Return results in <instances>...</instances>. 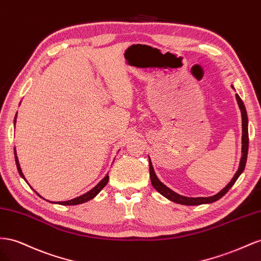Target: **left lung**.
I'll list each match as a JSON object with an SVG mask.
<instances>
[{
	"instance_id": "8db88e82",
	"label": "left lung",
	"mask_w": 261,
	"mask_h": 261,
	"mask_svg": "<svg viewBox=\"0 0 261 261\" xmlns=\"http://www.w3.org/2000/svg\"><path fill=\"white\" fill-rule=\"evenodd\" d=\"M233 87V86H232ZM234 88V87H233ZM236 100L238 106H240L241 113H242V128H243V136H242V159L240 163V167H238L236 174L232 178V180L228 182L226 187L221 190L218 195L212 196V197H200V198H189V197H185L180 196L173 191L172 189H169L167 186L164 185L159 178L156 176L154 168L152 165V162L148 158V164H150V177H151V182L153 185V187L158 190L162 196L167 198L168 200L173 201V202L184 204V205H199V204H204V203H212L221 199L225 193L232 188V186L235 184L237 180V178L241 176V174L244 172L245 166H246V161H247V154H248V143H249V139H248V117H247V111L246 108H245V105L243 100L241 99L238 94H236Z\"/></svg>"
}]
</instances>
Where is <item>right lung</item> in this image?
<instances>
[{
  "label": "right lung",
  "mask_w": 261,
  "mask_h": 261,
  "mask_svg": "<svg viewBox=\"0 0 261 261\" xmlns=\"http://www.w3.org/2000/svg\"><path fill=\"white\" fill-rule=\"evenodd\" d=\"M17 116V115H16ZM16 116H15V120H14V123L16 122ZM14 153H15V162H16V166H17V170H18V173H19V175L24 178L25 179V176H24V174H23V172H21V169H20V166H19V163H18V159H17V156H16V150H14ZM26 180V179H25ZM108 180H109V176L108 175H106L105 177L102 178V179L95 186V187L92 189V190H89L88 192H86V193H84V195H82V196H80V197H77V198H74V199H72V200H68V201H60V202H52V203H57V204H62V205H76V204H81V203H84V202H87V201H89L91 199H93V198H95L96 196L98 195V193L100 192V190L105 187V186L108 184ZM26 182H27V180H26ZM36 192V191H35ZM37 193V192H36ZM37 195H38V193H37ZM39 197H41L40 195H38ZM42 198V197H41Z\"/></svg>",
  "instance_id": "obj_1"
}]
</instances>
